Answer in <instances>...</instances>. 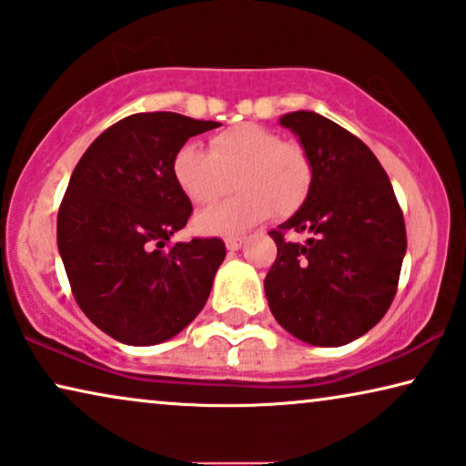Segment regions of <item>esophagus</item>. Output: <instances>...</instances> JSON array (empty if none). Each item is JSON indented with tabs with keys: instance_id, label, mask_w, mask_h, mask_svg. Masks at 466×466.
<instances>
[{
	"instance_id": "obj_1",
	"label": "esophagus",
	"mask_w": 466,
	"mask_h": 466,
	"mask_svg": "<svg viewBox=\"0 0 466 466\" xmlns=\"http://www.w3.org/2000/svg\"><path fill=\"white\" fill-rule=\"evenodd\" d=\"M243 243H245V237H228L226 238L228 251H238L240 247H243Z\"/></svg>"
}]
</instances>
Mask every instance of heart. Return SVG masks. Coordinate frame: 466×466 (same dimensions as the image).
I'll return each mask as SVG.
<instances>
[{"instance_id":"heart-1","label":"heart","mask_w":466,"mask_h":466,"mask_svg":"<svg viewBox=\"0 0 466 466\" xmlns=\"http://www.w3.org/2000/svg\"><path fill=\"white\" fill-rule=\"evenodd\" d=\"M172 177L191 204H210L238 194L194 219L202 234H238L256 226L270 210L277 217L294 215L313 187V161L300 142L256 123H240L215 134L208 151L185 145L172 159Z\"/></svg>"}]
</instances>
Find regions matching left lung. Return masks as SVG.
<instances>
[{"label":"left lung","instance_id":"obj_1","mask_svg":"<svg viewBox=\"0 0 466 466\" xmlns=\"http://www.w3.org/2000/svg\"><path fill=\"white\" fill-rule=\"evenodd\" d=\"M307 148V202L270 229L277 259L264 279L275 319L305 343L339 347L367 334L392 305L407 232L392 183L373 151L311 110L279 119ZM288 231L307 233L289 244Z\"/></svg>","mask_w":466,"mask_h":466}]
</instances>
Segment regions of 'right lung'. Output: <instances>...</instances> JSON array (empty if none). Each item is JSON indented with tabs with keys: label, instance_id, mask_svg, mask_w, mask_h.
Segmentation results:
<instances>
[{
	"label": "right lung",
	"instance_id": "1",
	"mask_svg": "<svg viewBox=\"0 0 466 466\" xmlns=\"http://www.w3.org/2000/svg\"><path fill=\"white\" fill-rule=\"evenodd\" d=\"M219 126L178 113L129 115L99 134L72 172L57 247L78 307L119 343H164L207 305L223 240L166 245L194 210L172 159L191 136Z\"/></svg>",
	"mask_w": 466,
	"mask_h": 466
}]
</instances>
